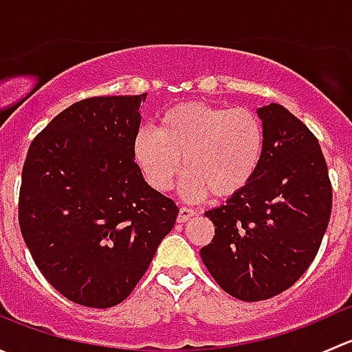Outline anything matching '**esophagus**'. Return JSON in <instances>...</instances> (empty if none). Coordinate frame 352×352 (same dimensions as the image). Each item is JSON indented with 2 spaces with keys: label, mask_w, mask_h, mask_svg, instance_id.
<instances>
[{
  "label": "esophagus",
  "mask_w": 352,
  "mask_h": 352,
  "mask_svg": "<svg viewBox=\"0 0 352 352\" xmlns=\"http://www.w3.org/2000/svg\"><path fill=\"white\" fill-rule=\"evenodd\" d=\"M197 212L194 211V209H190V208H180L179 209V216H177V221L179 223H186V221H189L190 218H192V216H196Z\"/></svg>",
  "instance_id": "obj_1"
}]
</instances>
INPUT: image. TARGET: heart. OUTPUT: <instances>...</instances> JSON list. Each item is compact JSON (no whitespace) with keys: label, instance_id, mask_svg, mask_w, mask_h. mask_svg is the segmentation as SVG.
Listing matches in <instances>:
<instances>
[{"label":"heart","instance_id":"heart-1","mask_svg":"<svg viewBox=\"0 0 352 352\" xmlns=\"http://www.w3.org/2000/svg\"><path fill=\"white\" fill-rule=\"evenodd\" d=\"M264 148V124L254 110L187 102L166 110L156 129H140L133 155L158 192L173 186L184 166L187 199L230 197L254 180Z\"/></svg>","mask_w":352,"mask_h":352}]
</instances>
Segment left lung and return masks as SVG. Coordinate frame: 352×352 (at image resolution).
I'll return each mask as SVG.
<instances>
[{"label":"left lung","instance_id":"1","mask_svg":"<svg viewBox=\"0 0 352 352\" xmlns=\"http://www.w3.org/2000/svg\"><path fill=\"white\" fill-rule=\"evenodd\" d=\"M265 148L254 180L206 211L214 236L201 258L223 291L242 301L283 293L314 262L332 211L327 162L315 134L278 104L257 110Z\"/></svg>","mask_w":352,"mask_h":352}]
</instances>
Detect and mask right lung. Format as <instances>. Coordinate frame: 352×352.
Wrapping results in <instances>:
<instances>
[{
	"mask_svg": "<svg viewBox=\"0 0 352 352\" xmlns=\"http://www.w3.org/2000/svg\"><path fill=\"white\" fill-rule=\"evenodd\" d=\"M144 100L76 102L34 138L25 158L20 232L42 276L83 307L126 300L179 214L134 162Z\"/></svg>",
	"mask_w": 352,
	"mask_h": 352,
	"instance_id": "add662e5",
	"label": "right lung"
}]
</instances>
